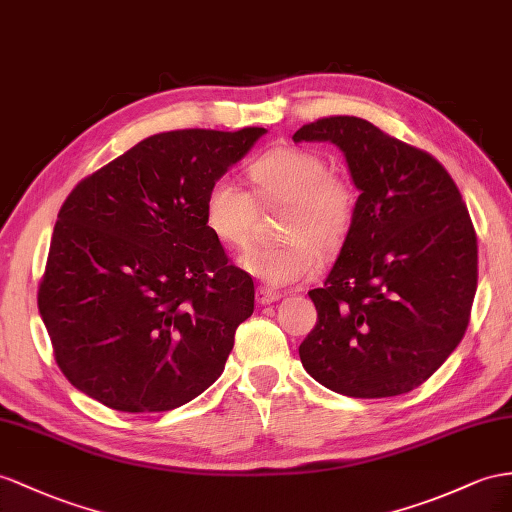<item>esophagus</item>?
<instances>
[{"instance_id": "esophagus-1", "label": "esophagus", "mask_w": 512, "mask_h": 512, "mask_svg": "<svg viewBox=\"0 0 512 512\" xmlns=\"http://www.w3.org/2000/svg\"><path fill=\"white\" fill-rule=\"evenodd\" d=\"M255 298H257L259 305H270V303H277L281 294L277 290H270V287H257Z\"/></svg>"}]
</instances>
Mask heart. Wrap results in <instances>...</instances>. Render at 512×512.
<instances>
[{
    "label": "heart",
    "instance_id": "b5f03b06",
    "mask_svg": "<svg viewBox=\"0 0 512 512\" xmlns=\"http://www.w3.org/2000/svg\"><path fill=\"white\" fill-rule=\"evenodd\" d=\"M255 196L231 177H218L205 192L203 222L214 238L231 248L251 244L259 207L287 205L281 238L274 246H255L240 266L270 285H290L313 277L324 257L337 255L355 229L359 192L337 175L316 151L300 147L272 149L248 166Z\"/></svg>",
    "mask_w": 512,
    "mask_h": 512
}]
</instances>
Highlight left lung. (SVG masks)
<instances>
[{
  "label": "left lung",
  "instance_id": "8db88e82",
  "mask_svg": "<svg viewBox=\"0 0 512 512\" xmlns=\"http://www.w3.org/2000/svg\"><path fill=\"white\" fill-rule=\"evenodd\" d=\"M294 142H333L359 194L355 229L309 298L318 322L303 368L350 398H389L435 374L467 331L478 242L467 205L430 153L357 116L300 127Z\"/></svg>",
  "mask_w": 512,
  "mask_h": 512
}]
</instances>
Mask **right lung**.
I'll return each instance as SVG.
<instances>
[{
    "label": "right lung",
    "instance_id": "right-lung-1",
    "mask_svg": "<svg viewBox=\"0 0 512 512\" xmlns=\"http://www.w3.org/2000/svg\"><path fill=\"white\" fill-rule=\"evenodd\" d=\"M264 134L164 131L73 188L38 287L73 387L116 411L160 413L222 374L255 287L207 231L203 201Z\"/></svg>",
    "mask_w": 512,
    "mask_h": 512
}]
</instances>
